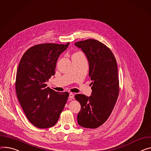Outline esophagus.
Returning a JSON list of instances; mask_svg holds the SVG:
<instances>
[{"mask_svg":"<svg viewBox=\"0 0 151 151\" xmlns=\"http://www.w3.org/2000/svg\"><path fill=\"white\" fill-rule=\"evenodd\" d=\"M69 100L70 101H72L73 98H74V94L72 93H69Z\"/></svg>","mask_w":151,"mask_h":151,"instance_id":"esophagus-1","label":"esophagus"}]
</instances>
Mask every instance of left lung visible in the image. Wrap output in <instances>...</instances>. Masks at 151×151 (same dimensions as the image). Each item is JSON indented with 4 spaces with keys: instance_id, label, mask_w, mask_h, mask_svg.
I'll use <instances>...</instances> for the list:
<instances>
[{
    "instance_id": "1",
    "label": "left lung",
    "mask_w": 151,
    "mask_h": 151,
    "mask_svg": "<svg viewBox=\"0 0 151 151\" xmlns=\"http://www.w3.org/2000/svg\"><path fill=\"white\" fill-rule=\"evenodd\" d=\"M88 59L91 96L77 94L76 100L81 109L78 114V124L84 128L99 127L111 115L119 94L117 64L114 54L106 45L94 39L75 43Z\"/></svg>"
}]
</instances>
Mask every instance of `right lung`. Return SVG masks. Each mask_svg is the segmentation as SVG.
I'll use <instances>...</instances> for the list:
<instances>
[{"mask_svg": "<svg viewBox=\"0 0 151 151\" xmlns=\"http://www.w3.org/2000/svg\"><path fill=\"white\" fill-rule=\"evenodd\" d=\"M39 44L27 50L20 60L16 78L18 100L29 121L38 128L56 124L69 94L46 87V82L55 73L60 54L69 45Z\"/></svg>", "mask_w": 151, "mask_h": 151, "instance_id": "1", "label": "right lung"}]
</instances>
